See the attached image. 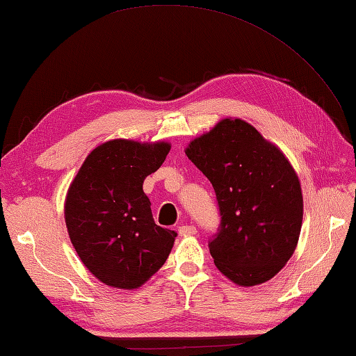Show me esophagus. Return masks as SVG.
I'll use <instances>...</instances> for the list:
<instances>
[{"label": "esophagus", "mask_w": 356, "mask_h": 356, "mask_svg": "<svg viewBox=\"0 0 356 356\" xmlns=\"http://www.w3.org/2000/svg\"><path fill=\"white\" fill-rule=\"evenodd\" d=\"M197 234V229L193 225H181L179 226V235L180 236H191Z\"/></svg>", "instance_id": "obj_1"}]
</instances>
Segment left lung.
<instances>
[{
  "label": "left lung",
  "mask_w": 356,
  "mask_h": 356,
  "mask_svg": "<svg viewBox=\"0 0 356 356\" xmlns=\"http://www.w3.org/2000/svg\"><path fill=\"white\" fill-rule=\"evenodd\" d=\"M185 153L217 194L221 225L209 243L217 268L239 286L275 277L296 250L303 220L300 180L286 156L239 118H222Z\"/></svg>",
  "instance_id": "obj_1"
}]
</instances>
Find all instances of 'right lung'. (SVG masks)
<instances>
[{
    "label": "right lung",
    "mask_w": 356,
    "mask_h": 356,
    "mask_svg": "<svg viewBox=\"0 0 356 356\" xmlns=\"http://www.w3.org/2000/svg\"><path fill=\"white\" fill-rule=\"evenodd\" d=\"M167 140L111 139L81 163L65 197V222L85 267L100 282L136 290L158 271L177 234L154 222L143 185L170 152Z\"/></svg>",
    "instance_id": "obj_1"
}]
</instances>
